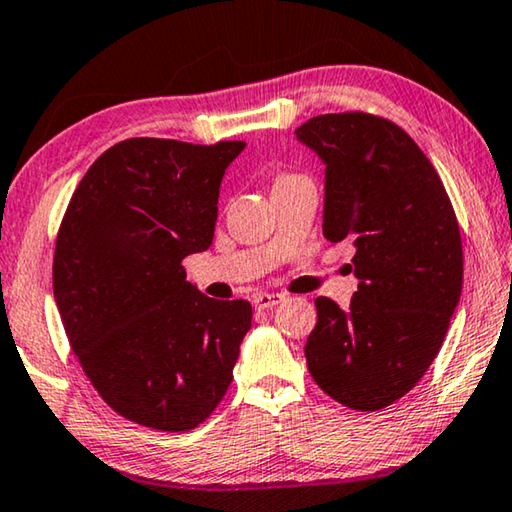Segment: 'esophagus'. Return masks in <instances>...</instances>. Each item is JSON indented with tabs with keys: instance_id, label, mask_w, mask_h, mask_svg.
<instances>
[{
	"instance_id": "esophagus-1",
	"label": "esophagus",
	"mask_w": 512,
	"mask_h": 512,
	"mask_svg": "<svg viewBox=\"0 0 512 512\" xmlns=\"http://www.w3.org/2000/svg\"><path fill=\"white\" fill-rule=\"evenodd\" d=\"M283 300V295L279 293H258L254 295V306L256 309H272Z\"/></svg>"
}]
</instances>
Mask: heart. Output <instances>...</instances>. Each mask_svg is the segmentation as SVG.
<instances>
[{
	"label": "heart",
	"mask_w": 512,
	"mask_h": 512,
	"mask_svg": "<svg viewBox=\"0 0 512 512\" xmlns=\"http://www.w3.org/2000/svg\"><path fill=\"white\" fill-rule=\"evenodd\" d=\"M283 178H290V176H283ZM283 178H279V180H283Z\"/></svg>",
	"instance_id": "b5f03b06"
}]
</instances>
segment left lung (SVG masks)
Wrapping results in <instances>:
<instances>
[{
    "instance_id": "8db88e82",
    "label": "left lung",
    "mask_w": 512,
    "mask_h": 512,
    "mask_svg": "<svg viewBox=\"0 0 512 512\" xmlns=\"http://www.w3.org/2000/svg\"><path fill=\"white\" fill-rule=\"evenodd\" d=\"M297 139L325 162L327 240L355 245L350 309L318 297L304 355L318 387L359 412L382 410L421 380L462 293V240L442 178L382 116H313Z\"/></svg>"
}]
</instances>
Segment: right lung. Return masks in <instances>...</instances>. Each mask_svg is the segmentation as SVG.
I'll list each match as a JSON object with an SVG mask.
<instances>
[{"label": "right lung", "mask_w": 512, "mask_h": 512, "mask_svg": "<svg viewBox=\"0 0 512 512\" xmlns=\"http://www.w3.org/2000/svg\"><path fill=\"white\" fill-rule=\"evenodd\" d=\"M245 146L119 141L61 219L52 286L70 348L100 398L139 426L192 430L233 380L251 304L199 293L183 258L212 245L219 185Z\"/></svg>", "instance_id": "1"}]
</instances>
